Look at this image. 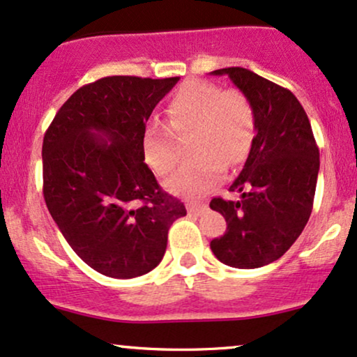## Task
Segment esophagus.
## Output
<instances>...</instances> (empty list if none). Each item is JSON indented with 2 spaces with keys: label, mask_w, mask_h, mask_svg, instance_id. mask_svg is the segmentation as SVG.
I'll return each instance as SVG.
<instances>
[{
  "label": "esophagus",
  "mask_w": 357,
  "mask_h": 357,
  "mask_svg": "<svg viewBox=\"0 0 357 357\" xmlns=\"http://www.w3.org/2000/svg\"><path fill=\"white\" fill-rule=\"evenodd\" d=\"M186 208H188V213H190V215H196V216L203 215V213L208 210L206 204H203V203H188Z\"/></svg>",
  "instance_id": "esophagus-1"
}]
</instances>
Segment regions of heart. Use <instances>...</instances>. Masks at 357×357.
Masks as SVG:
<instances>
[{
    "label": "heart",
    "instance_id": "b5f03b06",
    "mask_svg": "<svg viewBox=\"0 0 357 357\" xmlns=\"http://www.w3.org/2000/svg\"><path fill=\"white\" fill-rule=\"evenodd\" d=\"M169 124L151 122L142 134V154L155 174L174 169L183 149L178 136L191 130L188 151L195 153L166 181L179 196H199L223 179L228 166L238 165L253 141L255 116L238 90H221L204 80H188L167 105Z\"/></svg>",
    "mask_w": 357,
    "mask_h": 357
}]
</instances>
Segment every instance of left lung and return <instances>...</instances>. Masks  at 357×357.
Returning a JSON list of instances; mask_svg holds the SVG:
<instances>
[{"mask_svg":"<svg viewBox=\"0 0 357 357\" xmlns=\"http://www.w3.org/2000/svg\"><path fill=\"white\" fill-rule=\"evenodd\" d=\"M228 75L255 116V137L230 191L238 202L213 198L211 210L227 220V231L210 247L221 264L258 268L280 258L298 238L312 213L319 149L304 107L290 90L248 68L211 72Z\"/></svg>","mask_w":357,"mask_h":357,"instance_id":"obj_1","label":"left lung"}]
</instances>
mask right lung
Returning <instances> with one entry per match:
<instances>
[{
  "mask_svg": "<svg viewBox=\"0 0 357 357\" xmlns=\"http://www.w3.org/2000/svg\"><path fill=\"white\" fill-rule=\"evenodd\" d=\"M178 80L104 77L73 92L45 132V203L73 252L102 275L158 267L169 227L186 215L142 154L147 119Z\"/></svg>",
  "mask_w": 357,
  "mask_h": 357,
  "instance_id": "1",
  "label": "right lung"
}]
</instances>
